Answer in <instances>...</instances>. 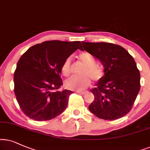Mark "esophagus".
Segmentation results:
<instances>
[{
	"label": "esophagus",
	"instance_id": "esophagus-1",
	"mask_svg": "<svg viewBox=\"0 0 150 150\" xmlns=\"http://www.w3.org/2000/svg\"><path fill=\"white\" fill-rule=\"evenodd\" d=\"M77 93L81 94V95H84V94L87 93V91H77Z\"/></svg>",
	"mask_w": 150,
	"mask_h": 150
}]
</instances>
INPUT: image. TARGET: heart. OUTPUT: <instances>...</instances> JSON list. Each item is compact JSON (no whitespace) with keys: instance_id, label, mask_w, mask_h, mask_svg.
<instances>
[{"instance_id":"1","label":"heart","mask_w":150,"mask_h":150,"mask_svg":"<svg viewBox=\"0 0 150 150\" xmlns=\"http://www.w3.org/2000/svg\"><path fill=\"white\" fill-rule=\"evenodd\" d=\"M79 59L83 64L85 67L81 71V75L85 76L71 77L65 81L67 88L73 91H81L86 88L90 84V78L91 77L94 80H98L102 76L101 70L95 65V60L91 54L88 52H82L79 55ZM62 73L64 76L67 77L71 73V59L68 57L62 66Z\"/></svg>"}]
</instances>
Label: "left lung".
Segmentation results:
<instances>
[{"label":"left lung","instance_id":"obj_1","mask_svg":"<svg viewBox=\"0 0 150 150\" xmlns=\"http://www.w3.org/2000/svg\"><path fill=\"white\" fill-rule=\"evenodd\" d=\"M86 51L101 62L104 75L91 91L95 99L89 110L99 118L115 120L130 111L140 90V72L133 57L124 48L108 42L82 41Z\"/></svg>","mask_w":150,"mask_h":150}]
</instances>
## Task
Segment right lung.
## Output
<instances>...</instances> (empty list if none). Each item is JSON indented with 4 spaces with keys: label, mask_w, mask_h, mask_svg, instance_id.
I'll use <instances>...</instances> for the list:
<instances>
[{
    "label": "right lung",
    "mask_w": 150,
    "mask_h": 150,
    "mask_svg": "<svg viewBox=\"0 0 150 150\" xmlns=\"http://www.w3.org/2000/svg\"><path fill=\"white\" fill-rule=\"evenodd\" d=\"M79 41H46L30 47L18 62L13 76L14 93L24 114L35 121L55 118L67 106L73 91H57L64 62L77 49Z\"/></svg>",
    "instance_id": "right-lung-1"
}]
</instances>
